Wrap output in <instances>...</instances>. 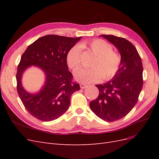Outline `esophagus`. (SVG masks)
I'll return each mask as SVG.
<instances>
[{
    "instance_id": "esophagus-1",
    "label": "esophagus",
    "mask_w": 159,
    "mask_h": 159,
    "mask_svg": "<svg viewBox=\"0 0 159 159\" xmlns=\"http://www.w3.org/2000/svg\"><path fill=\"white\" fill-rule=\"evenodd\" d=\"M80 88L81 89H85V88H86L88 87L87 85L85 84H82V83L80 84Z\"/></svg>"
}]
</instances>
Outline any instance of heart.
Here are the masks:
<instances>
[{
    "instance_id": "b5f03b06",
    "label": "heart",
    "mask_w": 159,
    "mask_h": 159,
    "mask_svg": "<svg viewBox=\"0 0 159 159\" xmlns=\"http://www.w3.org/2000/svg\"><path fill=\"white\" fill-rule=\"evenodd\" d=\"M81 46L88 48L96 56L91 62L90 69L79 68L74 72L76 80L85 84L99 81L101 78L109 80L116 74L120 64L121 57L109 43L103 40L97 39L88 42H83ZM80 47L73 46L66 56V61L70 68L75 70L80 64Z\"/></svg>"
}]
</instances>
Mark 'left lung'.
Here are the masks:
<instances>
[{
    "mask_svg": "<svg viewBox=\"0 0 159 159\" xmlns=\"http://www.w3.org/2000/svg\"><path fill=\"white\" fill-rule=\"evenodd\" d=\"M113 44L121 55V64L113 79L95 85L99 96L89 107L98 117L112 122L121 119L136 105L142 90L143 64L140 56L131 42L113 35H101Z\"/></svg>",
    "mask_w": 159,
    "mask_h": 159,
    "instance_id": "8db88e82",
    "label": "left lung"
}]
</instances>
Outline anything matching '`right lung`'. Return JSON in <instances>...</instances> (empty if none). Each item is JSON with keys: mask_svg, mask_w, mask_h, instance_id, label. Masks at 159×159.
Wrapping results in <instances>:
<instances>
[{"mask_svg": "<svg viewBox=\"0 0 159 159\" xmlns=\"http://www.w3.org/2000/svg\"><path fill=\"white\" fill-rule=\"evenodd\" d=\"M81 38L46 35L34 42L21 56L16 74L18 93L26 109L40 121H53L64 114L71 95L80 89L79 84L72 81L66 56ZM32 65L45 74V84L34 94L28 93L21 84L23 72Z\"/></svg>", "mask_w": 159, "mask_h": 159, "instance_id": "add662e5", "label": "right lung"}]
</instances>
